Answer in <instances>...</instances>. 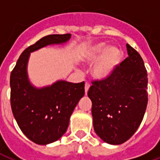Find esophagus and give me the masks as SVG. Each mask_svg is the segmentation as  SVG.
<instances>
[{"mask_svg": "<svg viewBox=\"0 0 160 160\" xmlns=\"http://www.w3.org/2000/svg\"><path fill=\"white\" fill-rule=\"evenodd\" d=\"M89 88H90V84L86 83V85H85V92H86V94L87 93V92H88V90H89Z\"/></svg>", "mask_w": 160, "mask_h": 160, "instance_id": "esophagus-1", "label": "esophagus"}]
</instances>
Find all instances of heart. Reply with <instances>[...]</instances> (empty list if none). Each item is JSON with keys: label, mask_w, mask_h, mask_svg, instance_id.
I'll return each mask as SVG.
<instances>
[{"label": "heart", "mask_w": 160, "mask_h": 160, "mask_svg": "<svg viewBox=\"0 0 160 160\" xmlns=\"http://www.w3.org/2000/svg\"><path fill=\"white\" fill-rule=\"evenodd\" d=\"M120 49L117 46L107 48L105 42H98L87 47L84 50L82 60L87 63L94 61L91 73L94 79L105 80L111 76L119 64L121 60Z\"/></svg>", "instance_id": "heart-1"}]
</instances>
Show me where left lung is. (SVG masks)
<instances>
[{
    "mask_svg": "<svg viewBox=\"0 0 160 160\" xmlns=\"http://www.w3.org/2000/svg\"><path fill=\"white\" fill-rule=\"evenodd\" d=\"M128 56L111 76L92 81L87 92L92 103L96 134L120 145L137 130L148 105V73L140 54L127 43Z\"/></svg>",
    "mask_w": 160,
    "mask_h": 160,
    "instance_id": "left-lung-1",
    "label": "left lung"
}]
</instances>
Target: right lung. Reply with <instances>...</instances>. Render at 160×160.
Returning <instances> with one entry per match:
<instances>
[{
	"instance_id": "right-lung-1",
	"label": "right lung",
	"mask_w": 160,
	"mask_h": 160,
	"mask_svg": "<svg viewBox=\"0 0 160 160\" xmlns=\"http://www.w3.org/2000/svg\"><path fill=\"white\" fill-rule=\"evenodd\" d=\"M71 34L42 38L20 55L10 75L11 107L19 128L31 141L47 145L59 140L68 129L74 108L85 94V82L58 80L38 88L30 82L27 64L33 51L47 45L62 44Z\"/></svg>"
}]
</instances>
